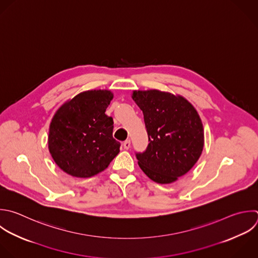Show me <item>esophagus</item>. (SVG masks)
Returning a JSON list of instances; mask_svg holds the SVG:
<instances>
[{
	"label": "esophagus",
	"mask_w": 258,
	"mask_h": 258,
	"mask_svg": "<svg viewBox=\"0 0 258 258\" xmlns=\"http://www.w3.org/2000/svg\"><path fill=\"white\" fill-rule=\"evenodd\" d=\"M130 145H131L130 140H126V141H124V143H123V146H124L125 149H129V148H130Z\"/></svg>",
	"instance_id": "34e87169"
}]
</instances>
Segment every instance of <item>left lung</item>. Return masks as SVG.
<instances>
[{
	"label": "left lung",
	"instance_id": "8db88e82",
	"mask_svg": "<svg viewBox=\"0 0 258 258\" xmlns=\"http://www.w3.org/2000/svg\"><path fill=\"white\" fill-rule=\"evenodd\" d=\"M144 116L148 145L136 152L144 173L158 183H170L198 161L204 147L203 124L196 109L182 97L157 90L132 96Z\"/></svg>",
	"mask_w": 258,
	"mask_h": 258
}]
</instances>
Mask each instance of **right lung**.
Listing matches in <instances>:
<instances>
[{
  "label": "right lung",
  "instance_id": "right-lung-1",
  "mask_svg": "<svg viewBox=\"0 0 258 258\" xmlns=\"http://www.w3.org/2000/svg\"><path fill=\"white\" fill-rule=\"evenodd\" d=\"M110 91H88L61 106L52 118L48 148L55 163L76 177H91L108 167L120 151L114 121L105 114Z\"/></svg>",
  "mask_w": 258,
  "mask_h": 258
}]
</instances>
